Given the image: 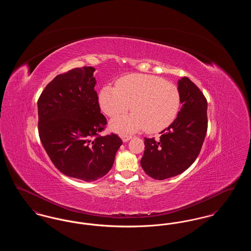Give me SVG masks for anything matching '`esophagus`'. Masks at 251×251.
<instances>
[{"mask_svg": "<svg viewBox=\"0 0 251 251\" xmlns=\"http://www.w3.org/2000/svg\"><path fill=\"white\" fill-rule=\"evenodd\" d=\"M131 138H132V136L129 135V134H122L121 135V139H122L123 142H128Z\"/></svg>", "mask_w": 251, "mask_h": 251, "instance_id": "34e87169", "label": "esophagus"}]
</instances>
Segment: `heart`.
Instances as JSON below:
<instances>
[{"instance_id": "1", "label": "heart", "mask_w": 251, "mask_h": 251, "mask_svg": "<svg viewBox=\"0 0 251 251\" xmlns=\"http://www.w3.org/2000/svg\"><path fill=\"white\" fill-rule=\"evenodd\" d=\"M102 112L115 118L127 112L130 115L112 120L110 127L118 132H132L145 129L158 132L176 119L180 106V95L175 84L150 74H130L120 78L116 87L103 86L99 93Z\"/></svg>"}]
</instances>
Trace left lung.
I'll list each match as a JSON object with an SVG mask.
<instances>
[{
	"mask_svg": "<svg viewBox=\"0 0 251 251\" xmlns=\"http://www.w3.org/2000/svg\"><path fill=\"white\" fill-rule=\"evenodd\" d=\"M180 108L176 120L161 131L159 139L145 138L140 161L147 175L155 179L177 176L200 154L208 127L207 100L187 77L179 80Z\"/></svg>",
	"mask_w": 251,
	"mask_h": 251,
	"instance_id": "left-lung-1",
	"label": "left lung"
}]
</instances>
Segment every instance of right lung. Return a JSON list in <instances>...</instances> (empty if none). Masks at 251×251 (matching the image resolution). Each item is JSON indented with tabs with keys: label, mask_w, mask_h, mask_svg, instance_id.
Masks as SVG:
<instances>
[{
	"label": "right lung",
	"mask_w": 251,
	"mask_h": 251,
	"mask_svg": "<svg viewBox=\"0 0 251 251\" xmlns=\"http://www.w3.org/2000/svg\"><path fill=\"white\" fill-rule=\"evenodd\" d=\"M93 67L57 75L37 100L38 134L50 161L66 176L93 181L113 167L122 140L100 134L107 120L100 113Z\"/></svg>",
	"instance_id": "1"
}]
</instances>
